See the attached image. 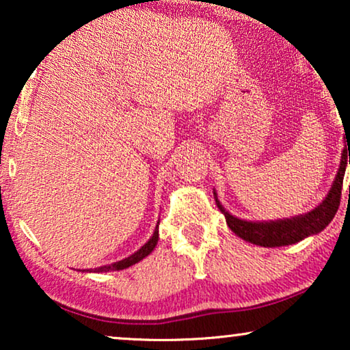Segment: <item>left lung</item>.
<instances>
[{
    "label": "left lung",
    "instance_id": "obj_1",
    "mask_svg": "<svg viewBox=\"0 0 350 350\" xmlns=\"http://www.w3.org/2000/svg\"><path fill=\"white\" fill-rule=\"evenodd\" d=\"M347 142V137H346ZM349 151V156H347V151ZM347 162L350 164V143L347 142L346 148H344L341 154V162H339L338 174L334 176V181L329 188L328 194L320 202L317 207L310 210L308 213L296 215L291 218L284 219H269V221H248V219H242L234 217L223 207L221 202L218 200L217 193L213 191L215 200H217L218 208L226 218V223L231 231L239 236L243 241L253 243V245L260 247H284L291 245L303 239L314 236V234L322 232L325 228L332 223L334 215L338 212L339 200H341V189H342V180L344 174H346ZM350 194V188H349Z\"/></svg>",
    "mask_w": 350,
    "mask_h": 350
}]
</instances>
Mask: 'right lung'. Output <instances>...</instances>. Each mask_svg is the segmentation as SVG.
<instances>
[{
  "instance_id": "obj_1",
  "label": "right lung",
  "mask_w": 350,
  "mask_h": 350,
  "mask_svg": "<svg viewBox=\"0 0 350 350\" xmlns=\"http://www.w3.org/2000/svg\"><path fill=\"white\" fill-rule=\"evenodd\" d=\"M157 241H159V221H157L156 229H154V232H152V236L150 237V241H148L143 247L138 248L135 253H132L131 256L124 258V260H121V261L111 262V265H105V266L95 267V269H88V272H111V271L127 269V267L137 265L138 261H142L143 258H146L148 255H150V253L156 248Z\"/></svg>"
}]
</instances>
